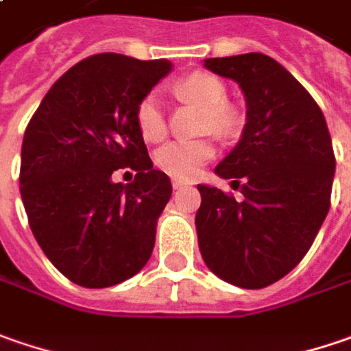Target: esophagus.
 <instances>
[{
	"label": "esophagus",
	"mask_w": 351,
	"mask_h": 351,
	"mask_svg": "<svg viewBox=\"0 0 351 351\" xmlns=\"http://www.w3.org/2000/svg\"><path fill=\"white\" fill-rule=\"evenodd\" d=\"M173 189H175V191H182V189H186V182H182V180H173Z\"/></svg>",
	"instance_id": "34e87169"
}]
</instances>
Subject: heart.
Here are the masks:
<instances>
[{
	"instance_id": "heart-1",
	"label": "heart",
	"mask_w": 351,
	"mask_h": 351,
	"mask_svg": "<svg viewBox=\"0 0 351 351\" xmlns=\"http://www.w3.org/2000/svg\"><path fill=\"white\" fill-rule=\"evenodd\" d=\"M175 94L180 98L191 99L204 108V128L216 131L218 135H234L239 130L241 115L232 104H228V88L218 76L196 70L173 84ZM135 125L145 141L157 143L167 135V119L162 112V104L155 94H147L139 99L135 108ZM216 147L210 139L194 141H173L160 147L155 155V162L162 173L191 180L200 175L202 167L214 159Z\"/></svg>"
}]
</instances>
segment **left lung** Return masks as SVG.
Instances as JSON below:
<instances>
[{
  "instance_id": "1",
  "label": "left lung",
  "mask_w": 351,
  "mask_h": 351,
  "mask_svg": "<svg viewBox=\"0 0 351 351\" xmlns=\"http://www.w3.org/2000/svg\"><path fill=\"white\" fill-rule=\"evenodd\" d=\"M204 66L239 84L247 123L216 167V175L232 178L243 198L237 202L220 189L198 184V245L220 279L263 289L300 263L326 218L336 171L332 139L313 96L271 56L208 58Z\"/></svg>"
}]
</instances>
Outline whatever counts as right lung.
I'll return each mask as SVG.
<instances>
[{
  "label": "right lung",
  "mask_w": 351,
  "mask_h": 351,
  "mask_svg": "<svg viewBox=\"0 0 351 351\" xmlns=\"http://www.w3.org/2000/svg\"><path fill=\"white\" fill-rule=\"evenodd\" d=\"M173 69L115 53L64 72L25 130L19 191L31 232L66 279L104 289L137 275L151 257L173 186L153 169L135 108ZM119 168L133 183L111 180Z\"/></svg>",
  "instance_id": "add662e5"
}]
</instances>
